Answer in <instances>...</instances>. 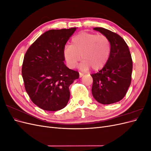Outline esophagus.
<instances>
[{
    "label": "esophagus",
    "instance_id": "1",
    "mask_svg": "<svg viewBox=\"0 0 151 151\" xmlns=\"http://www.w3.org/2000/svg\"><path fill=\"white\" fill-rule=\"evenodd\" d=\"M84 76V74H83V73H81V72H79V77H82Z\"/></svg>",
    "mask_w": 151,
    "mask_h": 151
}]
</instances>
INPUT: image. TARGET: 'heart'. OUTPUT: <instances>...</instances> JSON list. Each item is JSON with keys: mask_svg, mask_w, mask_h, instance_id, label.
<instances>
[{"mask_svg": "<svg viewBox=\"0 0 151 151\" xmlns=\"http://www.w3.org/2000/svg\"><path fill=\"white\" fill-rule=\"evenodd\" d=\"M110 52L111 43L106 36L82 32L72 38L70 46L65 48L63 55L68 67L75 68L81 57L82 70H88L91 67L96 70L105 65Z\"/></svg>", "mask_w": 151, "mask_h": 151, "instance_id": "b5f03b06", "label": "heart"}]
</instances>
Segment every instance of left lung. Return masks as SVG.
<instances>
[{
    "label": "left lung",
    "mask_w": 151,
    "mask_h": 151,
    "mask_svg": "<svg viewBox=\"0 0 151 151\" xmlns=\"http://www.w3.org/2000/svg\"><path fill=\"white\" fill-rule=\"evenodd\" d=\"M106 36L111 43L109 58L101 70L91 74L92 94L96 101L109 104L122 100L132 80V60L129 47L120 36L103 28H94Z\"/></svg>",
    "instance_id": "8db88e82"
}]
</instances>
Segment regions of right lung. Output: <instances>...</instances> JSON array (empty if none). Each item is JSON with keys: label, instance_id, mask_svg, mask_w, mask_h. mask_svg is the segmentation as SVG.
I'll list each match as a JSON object with an SVG mask.
<instances>
[{"label": "right lung", "instance_id": "right-lung-1", "mask_svg": "<svg viewBox=\"0 0 151 151\" xmlns=\"http://www.w3.org/2000/svg\"><path fill=\"white\" fill-rule=\"evenodd\" d=\"M76 28L45 32L27 50L22 66L25 89L34 104L46 111H58L70 98L69 86L78 72L64 63L63 51Z\"/></svg>", "mask_w": 151, "mask_h": 151}]
</instances>
